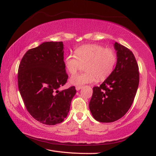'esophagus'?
<instances>
[{"label":"esophagus","mask_w":156,"mask_h":156,"mask_svg":"<svg viewBox=\"0 0 156 156\" xmlns=\"http://www.w3.org/2000/svg\"><path fill=\"white\" fill-rule=\"evenodd\" d=\"M81 88H82V86H77V87H76V90H80Z\"/></svg>","instance_id":"1"}]
</instances>
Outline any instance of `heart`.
<instances>
[{"label":"heart","mask_w":156,"mask_h":156,"mask_svg":"<svg viewBox=\"0 0 156 156\" xmlns=\"http://www.w3.org/2000/svg\"><path fill=\"white\" fill-rule=\"evenodd\" d=\"M74 54L65 58L68 72L74 75L82 65L86 71L70 78V83L75 86L92 83L97 78L98 80H105L113 72L117 64V55L113 49L98 44L83 45L76 49Z\"/></svg>","instance_id":"obj_1"}]
</instances>
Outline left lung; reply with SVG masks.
Returning <instances> with one entry per match:
<instances>
[{"instance_id": "obj_1", "label": "left lung", "mask_w": 156, "mask_h": 156, "mask_svg": "<svg viewBox=\"0 0 156 156\" xmlns=\"http://www.w3.org/2000/svg\"><path fill=\"white\" fill-rule=\"evenodd\" d=\"M117 65L111 75L93 88L89 108L93 117L101 122H111L127 113L138 88L140 72L130 49L116 42Z\"/></svg>"}]
</instances>
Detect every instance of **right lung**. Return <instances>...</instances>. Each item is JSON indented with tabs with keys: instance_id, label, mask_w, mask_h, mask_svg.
<instances>
[{
	"instance_id": "add662e5",
	"label": "right lung",
	"mask_w": 156,
	"mask_h": 156,
	"mask_svg": "<svg viewBox=\"0 0 156 156\" xmlns=\"http://www.w3.org/2000/svg\"><path fill=\"white\" fill-rule=\"evenodd\" d=\"M68 78L62 41L44 42L25 53L18 69V87L25 107L43 124L60 123L67 117L75 87L64 90Z\"/></svg>"
}]
</instances>
